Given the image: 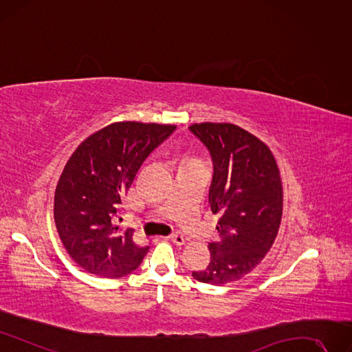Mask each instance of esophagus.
Returning a JSON list of instances; mask_svg holds the SVG:
<instances>
[{
    "instance_id": "esophagus-1",
    "label": "esophagus",
    "mask_w": 352,
    "mask_h": 352,
    "mask_svg": "<svg viewBox=\"0 0 352 352\" xmlns=\"http://www.w3.org/2000/svg\"><path fill=\"white\" fill-rule=\"evenodd\" d=\"M168 239H169V241H173L175 245H179V246L186 243V239H184L183 236H181V235H171V236H169Z\"/></svg>"
}]
</instances>
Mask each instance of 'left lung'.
Wrapping results in <instances>:
<instances>
[{"mask_svg": "<svg viewBox=\"0 0 352 352\" xmlns=\"http://www.w3.org/2000/svg\"><path fill=\"white\" fill-rule=\"evenodd\" d=\"M188 129L210 152L209 204L220 214V239L209 243L210 263L192 271V277L212 285L236 281L263 261L276 241L283 214L278 166L265 143L239 126L200 123Z\"/></svg>", "mask_w": 352, "mask_h": 352, "instance_id": "1", "label": "left lung"}]
</instances>
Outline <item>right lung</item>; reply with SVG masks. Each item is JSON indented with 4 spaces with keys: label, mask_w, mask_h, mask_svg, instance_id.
I'll return each instance as SVG.
<instances>
[{
    "label": "right lung",
    "mask_w": 352,
    "mask_h": 352,
    "mask_svg": "<svg viewBox=\"0 0 352 352\" xmlns=\"http://www.w3.org/2000/svg\"><path fill=\"white\" fill-rule=\"evenodd\" d=\"M175 129L113 123L87 138L65 165L55 191V223L68 254L87 272L120 278L148 254L149 246L135 243L133 229L122 233L113 220L123 213L122 199L142 164Z\"/></svg>",
    "instance_id": "right-lung-1"
}]
</instances>
